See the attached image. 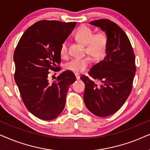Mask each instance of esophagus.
Instances as JSON below:
<instances>
[{
    "mask_svg": "<svg viewBox=\"0 0 150 150\" xmlns=\"http://www.w3.org/2000/svg\"><path fill=\"white\" fill-rule=\"evenodd\" d=\"M75 77H76V79H77V80L80 79V75H79L78 73H75Z\"/></svg>",
    "mask_w": 150,
    "mask_h": 150,
    "instance_id": "1",
    "label": "esophagus"
}]
</instances>
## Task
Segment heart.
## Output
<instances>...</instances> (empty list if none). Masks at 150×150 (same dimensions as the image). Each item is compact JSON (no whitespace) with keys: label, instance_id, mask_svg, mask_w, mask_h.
Wrapping results in <instances>:
<instances>
[{"label":"heart","instance_id":"1","mask_svg":"<svg viewBox=\"0 0 150 150\" xmlns=\"http://www.w3.org/2000/svg\"><path fill=\"white\" fill-rule=\"evenodd\" d=\"M75 36L77 41L86 46V52L94 59H100L105 55L108 46V38L105 33L100 32L94 35L91 28L81 26L77 30ZM67 53V42H63L60 47V54L62 57H66ZM91 63V59L89 57L74 58L67 63L66 69L74 73H81L89 67Z\"/></svg>","mask_w":150,"mask_h":150}]
</instances>
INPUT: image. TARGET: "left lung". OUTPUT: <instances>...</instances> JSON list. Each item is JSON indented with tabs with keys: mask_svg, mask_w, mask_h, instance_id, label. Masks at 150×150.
<instances>
[{
	"mask_svg": "<svg viewBox=\"0 0 150 150\" xmlns=\"http://www.w3.org/2000/svg\"><path fill=\"white\" fill-rule=\"evenodd\" d=\"M104 31L108 38L105 57L89 71V77L80 78L85 83L83 101L94 115L105 117L121 108L131 93L136 73L135 56L128 37L117 24L108 19L90 22Z\"/></svg>",
	"mask_w": 150,
	"mask_h": 150,
	"instance_id": "1",
	"label": "left lung"
}]
</instances>
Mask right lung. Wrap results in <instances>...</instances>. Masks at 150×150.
Masks as SVG:
<instances>
[{"label": "right lung", "mask_w": 150, "mask_h": 150, "mask_svg": "<svg viewBox=\"0 0 150 150\" xmlns=\"http://www.w3.org/2000/svg\"><path fill=\"white\" fill-rule=\"evenodd\" d=\"M76 24L38 21L26 30L16 48L15 81L26 108L40 119L52 120L60 115L69 86L76 80L69 71L61 73L52 83L48 79L49 70L58 68L53 66L61 62L62 44Z\"/></svg>", "instance_id": "add662e5"}]
</instances>
